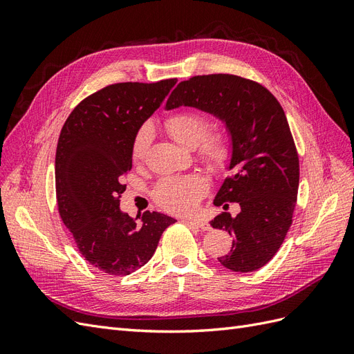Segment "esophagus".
I'll use <instances>...</instances> for the list:
<instances>
[{
	"label": "esophagus",
	"instance_id": "esophagus-1",
	"mask_svg": "<svg viewBox=\"0 0 354 354\" xmlns=\"http://www.w3.org/2000/svg\"><path fill=\"white\" fill-rule=\"evenodd\" d=\"M185 221H186L187 224H194V226H196V227H199V229H202V230H209V229H211L209 224H208L207 221L201 220V218H186Z\"/></svg>",
	"mask_w": 354,
	"mask_h": 354
}]
</instances>
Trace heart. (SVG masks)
Masks as SVG:
<instances>
[{
	"label": "heart",
	"mask_w": 354,
	"mask_h": 354,
	"mask_svg": "<svg viewBox=\"0 0 354 354\" xmlns=\"http://www.w3.org/2000/svg\"><path fill=\"white\" fill-rule=\"evenodd\" d=\"M168 134L185 147H198L196 155L214 173L223 174L233 160V143L226 131H209L211 121L207 115L196 111H180L165 118ZM153 138L151 125H142L131 142V158L134 164L146 159ZM207 181L198 174L186 177L162 178L153 189V199L160 208L176 214L194 211L207 194Z\"/></svg>",
	"instance_id": "obj_1"
}]
</instances>
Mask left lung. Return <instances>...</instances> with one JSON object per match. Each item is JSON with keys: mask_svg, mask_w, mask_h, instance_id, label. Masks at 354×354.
<instances>
[{"mask_svg": "<svg viewBox=\"0 0 354 354\" xmlns=\"http://www.w3.org/2000/svg\"><path fill=\"white\" fill-rule=\"evenodd\" d=\"M183 104L218 116L232 134V174L214 203L226 209V202H238L241 212H220L211 221L234 238L218 261L233 272L259 270L279 251L297 205L299 160L282 106L264 85L230 73L181 81L167 109Z\"/></svg>", "mask_w": 354, "mask_h": 354, "instance_id": "left-lung-1", "label": "left lung"}]
</instances>
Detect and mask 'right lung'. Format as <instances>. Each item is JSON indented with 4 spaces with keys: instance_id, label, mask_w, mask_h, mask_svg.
<instances>
[{
    "instance_id": "obj_1",
    "label": "right lung",
    "mask_w": 354,
    "mask_h": 354,
    "mask_svg": "<svg viewBox=\"0 0 354 354\" xmlns=\"http://www.w3.org/2000/svg\"><path fill=\"white\" fill-rule=\"evenodd\" d=\"M176 82L169 78L108 85L75 106L60 131L59 214L84 259L108 274L140 269L152 259L160 234L176 223L165 214L146 211L138 224L120 209L127 189L122 181L133 167V137Z\"/></svg>"
}]
</instances>
